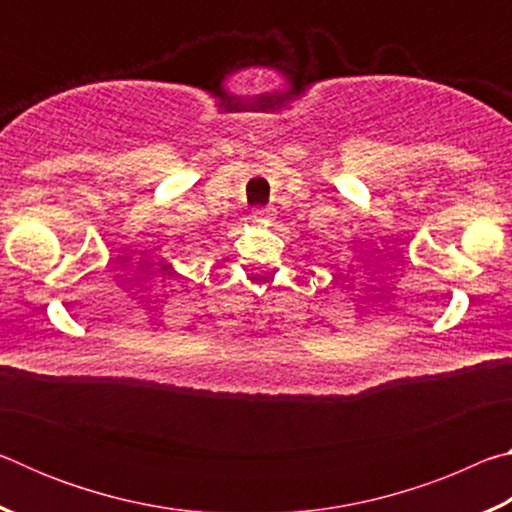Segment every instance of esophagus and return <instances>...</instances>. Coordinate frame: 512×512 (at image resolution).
Instances as JSON below:
<instances>
[{
  "mask_svg": "<svg viewBox=\"0 0 512 512\" xmlns=\"http://www.w3.org/2000/svg\"><path fill=\"white\" fill-rule=\"evenodd\" d=\"M275 216L273 207H255V219L259 221H271Z\"/></svg>",
  "mask_w": 512,
  "mask_h": 512,
  "instance_id": "34e87169",
  "label": "esophagus"
}]
</instances>
